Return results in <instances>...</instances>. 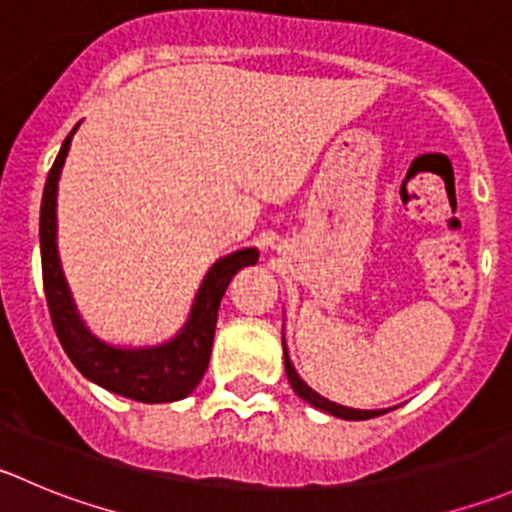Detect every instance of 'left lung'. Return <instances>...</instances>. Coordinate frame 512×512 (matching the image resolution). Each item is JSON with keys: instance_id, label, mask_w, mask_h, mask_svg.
Here are the masks:
<instances>
[{"instance_id": "left-lung-1", "label": "left lung", "mask_w": 512, "mask_h": 512, "mask_svg": "<svg viewBox=\"0 0 512 512\" xmlns=\"http://www.w3.org/2000/svg\"><path fill=\"white\" fill-rule=\"evenodd\" d=\"M282 352H285V372H287V380H290L292 390L297 393V398H302L305 403H310L312 408L322 410V413L335 415V418H340V420H370V418H377V415H382V413H388V410H393V408H388V410H357V408H347V405H337V403H332V400L322 398L320 393H315V390H312L310 385H307V382L302 380L300 375H297L295 365H292L290 355H287L285 335H282Z\"/></svg>"}]
</instances>
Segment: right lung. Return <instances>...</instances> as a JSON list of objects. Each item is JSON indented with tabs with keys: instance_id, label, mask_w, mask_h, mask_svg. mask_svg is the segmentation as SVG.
<instances>
[{
	"instance_id": "add662e5",
	"label": "right lung",
	"mask_w": 512,
	"mask_h": 512,
	"mask_svg": "<svg viewBox=\"0 0 512 512\" xmlns=\"http://www.w3.org/2000/svg\"><path fill=\"white\" fill-rule=\"evenodd\" d=\"M77 130L79 124H74V130L62 142V150H59L57 160L47 175L42 210H39L42 280L54 332H57L59 342H62L64 352L74 362V367L99 388L122 395V398L137 400V403H175V400L187 398L200 385L202 375L210 365L222 295H225L227 285L237 275V270L255 265L260 250L242 247V250L215 260V265L207 270L205 280L200 282V290L192 300L185 325L170 340L142 347L104 342L102 337L89 330L87 322L79 315L57 250L59 177H62L64 160H67L69 145H72V137Z\"/></svg>"
}]
</instances>
